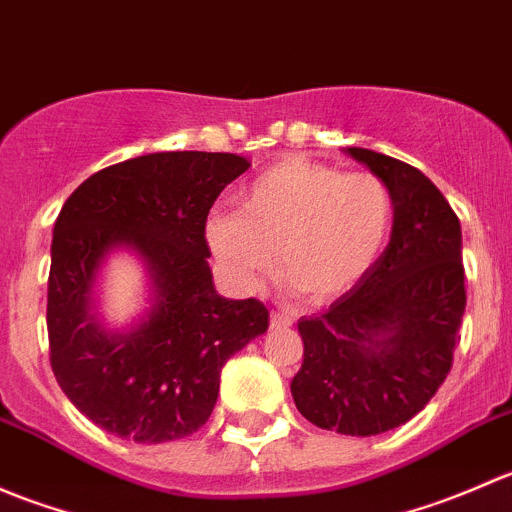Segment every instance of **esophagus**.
Segmentation results:
<instances>
[{
  "instance_id": "obj_1",
  "label": "esophagus",
  "mask_w": 512,
  "mask_h": 512,
  "mask_svg": "<svg viewBox=\"0 0 512 512\" xmlns=\"http://www.w3.org/2000/svg\"><path fill=\"white\" fill-rule=\"evenodd\" d=\"M292 322H294V317L289 312H285V309H272V314H270L272 329H287Z\"/></svg>"
}]
</instances>
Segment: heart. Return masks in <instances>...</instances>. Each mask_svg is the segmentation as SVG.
<instances>
[{"mask_svg": "<svg viewBox=\"0 0 512 512\" xmlns=\"http://www.w3.org/2000/svg\"><path fill=\"white\" fill-rule=\"evenodd\" d=\"M394 215V193L376 173L285 158L240 190L237 213L208 220L205 240L240 289H257L282 262L287 287L324 302L369 275Z\"/></svg>", "mask_w": 512, "mask_h": 512, "instance_id": "heart-1", "label": "heart"}]
</instances>
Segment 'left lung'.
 <instances>
[{"instance_id": "left-lung-1", "label": "left lung", "mask_w": 512, "mask_h": 512, "mask_svg": "<svg viewBox=\"0 0 512 512\" xmlns=\"http://www.w3.org/2000/svg\"><path fill=\"white\" fill-rule=\"evenodd\" d=\"M394 193L391 242L327 312L299 319V414L344 436H376L414 418L446 381L461 342V223L441 190L384 153L349 148Z\"/></svg>"}]
</instances>
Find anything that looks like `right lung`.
<instances>
[{
    "label": "right lung",
    "instance_id": "obj_1",
    "mask_svg": "<svg viewBox=\"0 0 512 512\" xmlns=\"http://www.w3.org/2000/svg\"><path fill=\"white\" fill-rule=\"evenodd\" d=\"M250 168L235 153H148L86 178L61 208L51 240L49 361L61 391L96 426L136 443L205 426L232 354L270 327L260 299L215 292L208 213ZM133 246L149 262L157 302L136 330L111 335L90 314L105 252Z\"/></svg>",
    "mask_w": 512,
    "mask_h": 512
}]
</instances>
